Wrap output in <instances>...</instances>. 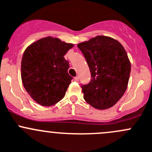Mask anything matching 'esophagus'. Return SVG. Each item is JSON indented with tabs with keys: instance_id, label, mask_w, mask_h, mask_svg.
<instances>
[{
	"instance_id": "esophagus-1",
	"label": "esophagus",
	"mask_w": 152,
	"mask_h": 152,
	"mask_svg": "<svg viewBox=\"0 0 152 152\" xmlns=\"http://www.w3.org/2000/svg\"><path fill=\"white\" fill-rule=\"evenodd\" d=\"M74 80H75V82H79V77H78V76H76V77L74 78Z\"/></svg>"
}]
</instances>
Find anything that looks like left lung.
<instances>
[{"label":"left lung","mask_w":152,"mask_h":152,"mask_svg":"<svg viewBox=\"0 0 152 152\" xmlns=\"http://www.w3.org/2000/svg\"><path fill=\"white\" fill-rule=\"evenodd\" d=\"M90 68L91 79L81 85L84 99L98 110L115 104L126 90L131 65L125 49L115 39L97 36L78 44Z\"/></svg>","instance_id":"obj_1"}]
</instances>
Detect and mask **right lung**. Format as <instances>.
Listing matches in <instances>:
<instances>
[{"mask_svg":"<svg viewBox=\"0 0 152 152\" xmlns=\"http://www.w3.org/2000/svg\"><path fill=\"white\" fill-rule=\"evenodd\" d=\"M73 47L50 37L42 38L27 48L21 61L24 87L31 97L45 107L54 105L65 96L72 76L69 62L64 56Z\"/></svg>","mask_w":152,"mask_h":152,"instance_id":"1","label":"right lung"}]
</instances>
